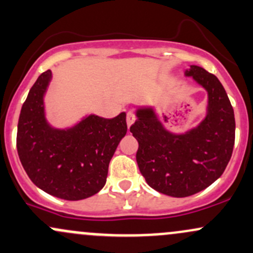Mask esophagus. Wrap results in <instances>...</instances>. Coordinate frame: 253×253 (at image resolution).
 Returning <instances> with one entry per match:
<instances>
[{
	"instance_id": "esophagus-1",
	"label": "esophagus",
	"mask_w": 253,
	"mask_h": 253,
	"mask_svg": "<svg viewBox=\"0 0 253 253\" xmlns=\"http://www.w3.org/2000/svg\"><path fill=\"white\" fill-rule=\"evenodd\" d=\"M126 120H127V126H128V127L131 126L133 122L135 121V114H134V112H133V110H129V112H127Z\"/></svg>"
}]
</instances>
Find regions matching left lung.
I'll return each instance as SVG.
<instances>
[{
    "instance_id": "left-lung-1",
    "label": "left lung",
    "mask_w": 253,
    "mask_h": 253,
    "mask_svg": "<svg viewBox=\"0 0 253 253\" xmlns=\"http://www.w3.org/2000/svg\"><path fill=\"white\" fill-rule=\"evenodd\" d=\"M208 92L207 116L184 134L167 131L152 108L137 110L129 131L138 140L137 163L150 187L182 198L198 193L223 174L235 140L234 110L213 74L198 66L185 72Z\"/></svg>"
}]
</instances>
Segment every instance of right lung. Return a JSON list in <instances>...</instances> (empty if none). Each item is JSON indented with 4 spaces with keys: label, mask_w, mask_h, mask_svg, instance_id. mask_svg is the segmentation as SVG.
Masks as SVG:
<instances>
[{
    "label": "right lung",
    "mask_w": 253,
    "mask_h": 253,
    "mask_svg": "<svg viewBox=\"0 0 253 253\" xmlns=\"http://www.w3.org/2000/svg\"><path fill=\"white\" fill-rule=\"evenodd\" d=\"M51 71L42 73L30 90L19 116L16 149L31 181L44 192L80 201L105 185L108 167L127 132L126 113L113 119L90 115L68 129L50 127L43 97Z\"/></svg>",
    "instance_id": "add662e5"
}]
</instances>
